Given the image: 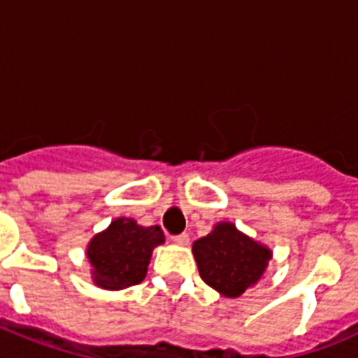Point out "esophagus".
<instances>
[{
	"label": "esophagus",
	"instance_id": "esophagus-1",
	"mask_svg": "<svg viewBox=\"0 0 358 358\" xmlns=\"http://www.w3.org/2000/svg\"><path fill=\"white\" fill-rule=\"evenodd\" d=\"M172 242L177 243V245H182V248H185V245H188V243H189V236L186 235V233H181V235L172 236Z\"/></svg>",
	"mask_w": 358,
	"mask_h": 358
}]
</instances>
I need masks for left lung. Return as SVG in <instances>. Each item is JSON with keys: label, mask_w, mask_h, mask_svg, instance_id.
<instances>
[{"label": "left lung", "mask_w": 358, "mask_h": 358, "mask_svg": "<svg viewBox=\"0 0 358 358\" xmlns=\"http://www.w3.org/2000/svg\"><path fill=\"white\" fill-rule=\"evenodd\" d=\"M192 252L202 281L224 297H240L264 280L273 249L242 233L233 222H217L195 240Z\"/></svg>", "instance_id": "1"}]
</instances>
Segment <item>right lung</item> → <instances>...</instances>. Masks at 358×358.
<instances>
[{"label": "right lung", "mask_w": 358, "mask_h": 358, "mask_svg": "<svg viewBox=\"0 0 358 358\" xmlns=\"http://www.w3.org/2000/svg\"><path fill=\"white\" fill-rule=\"evenodd\" d=\"M164 243L159 226L145 227L134 218H115L85 248L91 280L106 290H123L145 280L152 251Z\"/></svg>", "instance_id": "right-lung-1"}]
</instances>
